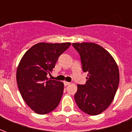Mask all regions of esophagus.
<instances>
[{"label":"esophagus","mask_w":132,"mask_h":132,"mask_svg":"<svg viewBox=\"0 0 132 132\" xmlns=\"http://www.w3.org/2000/svg\"><path fill=\"white\" fill-rule=\"evenodd\" d=\"M64 86H68V85L70 84V83L68 82V81H64Z\"/></svg>","instance_id":"esophagus-1"}]
</instances>
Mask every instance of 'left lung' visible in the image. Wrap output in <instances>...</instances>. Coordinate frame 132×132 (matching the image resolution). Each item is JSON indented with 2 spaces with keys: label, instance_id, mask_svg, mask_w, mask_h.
<instances>
[{
  "label": "left lung",
  "instance_id": "8db88e82",
  "mask_svg": "<svg viewBox=\"0 0 132 132\" xmlns=\"http://www.w3.org/2000/svg\"><path fill=\"white\" fill-rule=\"evenodd\" d=\"M80 55L86 83L77 85L75 100L81 110L94 116L105 111L112 102L119 84V70L108 51L92 42L72 43Z\"/></svg>",
  "mask_w": 132,
  "mask_h": 132
}]
</instances>
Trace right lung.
<instances>
[{
    "mask_svg": "<svg viewBox=\"0 0 132 132\" xmlns=\"http://www.w3.org/2000/svg\"><path fill=\"white\" fill-rule=\"evenodd\" d=\"M70 44V42L38 43L26 52L18 64V87L24 101L37 114H48L60 103L64 84L50 79L47 75H51L60 55Z\"/></svg>",
    "mask_w": 132,
    "mask_h": 132,
    "instance_id": "1",
    "label": "right lung"
}]
</instances>
